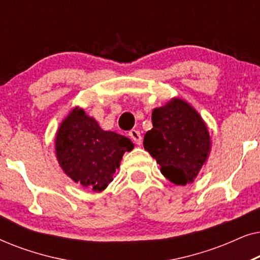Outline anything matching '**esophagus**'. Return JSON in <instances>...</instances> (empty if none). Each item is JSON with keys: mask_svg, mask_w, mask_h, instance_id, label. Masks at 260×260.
<instances>
[{"mask_svg": "<svg viewBox=\"0 0 260 260\" xmlns=\"http://www.w3.org/2000/svg\"><path fill=\"white\" fill-rule=\"evenodd\" d=\"M129 136L133 138V141L136 144L140 145L142 143V136H141V133L138 130H131L129 133Z\"/></svg>", "mask_w": 260, "mask_h": 260, "instance_id": "esophagus-1", "label": "esophagus"}]
</instances>
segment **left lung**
Returning <instances> with one entry per match:
<instances>
[{
	"mask_svg": "<svg viewBox=\"0 0 260 260\" xmlns=\"http://www.w3.org/2000/svg\"><path fill=\"white\" fill-rule=\"evenodd\" d=\"M152 129L144 136V149L161 166L170 182H193L211 151L207 125L193 106L180 98L154 109Z\"/></svg>",
	"mask_w": 260,
	"mask_h": 260,
	"instance_id": "8db88e82",
	"label": "left lung"
}]
</instances>
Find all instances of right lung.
<instances>
[{"mask_svg": "<svg viewBox=\"0 0 260 260\" xmlns=\"http://www.w3.org/2000/svg\"><path fill=\"white\" fill-rule=\"evenodd\" d=\"M134 143L123 135L104 131L93 117L74 108L60 124L55 155L67 176L93 191L104 190L113 180L125 151Z\"/></svg>", "mask_w": 260, "mask_h": 260, "instance_id": "1", "label": "right lung"}]
</instances>
